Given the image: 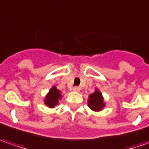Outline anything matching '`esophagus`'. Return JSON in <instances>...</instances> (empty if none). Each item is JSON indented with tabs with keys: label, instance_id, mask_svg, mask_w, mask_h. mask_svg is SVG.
Instances as JSON below:
<instances>
[{
	"label": "esophagus",
	"instance_id": "obj_1",
	"mask_svg": "<svg viewBox=\"0 0 149 149\" xmlns=\"http://www.w3.org/2000/svg\"><path fill=\"white\" fill-rule=\"evenodd\" d=\"M73 91H80V87H78V86H74L73 87Z\"/></svg>",
	"mask_w": 149,
	"mask_h": 149
}]
</instances>
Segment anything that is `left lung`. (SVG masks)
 I'll return each instance as SVG.
<instances>
[{"label": "left lung", "instance_id": "8db88e82", "mask_svg": "<svg viewBox=\"0 0 149 149\" xmlns=\"http://www.w3.org/2000/svg\"><path fill=\"white\" fill-rule=\"evenodd\" d=\"M88 105L91 109L95 111H100L105 107V103L103 101V96L100 91L95 90L94 93L89 95Z\"/></svg>", "mask_w": 149, "mask_h": 149}]
</instances>
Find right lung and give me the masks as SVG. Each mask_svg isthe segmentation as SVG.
<instances>
[{
  "label": "right lung",
  "mask_w": 149,
  "mask_h": 149,
  "mask_svg": "<svg viewBox=\"0 0 149 149\" xmlns=\"http://www.w3.org/2000/svg\"><path fill=\"white\" fill-rule=\"evenodd\" d=\"M61 91L58 90L56 86H53L44 99V104L49 108H54L55 105H58V100L61 99Z\"/></svg>",
  "instance_id": "obj_1"
}]
</instances>
